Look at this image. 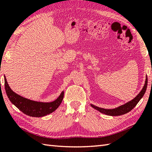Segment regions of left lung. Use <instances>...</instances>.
<instances>
[{"instance_id": "left-lung-1", "label": "left lung", "mask_w": 152, "mask_h": 152, "mask_svg": "<svg viewBox=\"0 0 152 152\" xmlns=\"http://www.w3.org/2000/svg\"><path fill=\"white\" fill-rule=\"evenodd\" d=\"M148 86V78L147 76L145 77V81L144 87L142 88V90L140 91V93L136 96L133 99L129 101L127 103L123 104L121 106H118V107H116L115 109H104L102 107H99L96 106L91 104V106L92 107L94 108L95 109L97 110L98 111H99L102 113L105 114L109 116H119L124 114H126L127 113L131 111L132 109L135 107V106L137 105V103L140 102L142 97L144 96L145 91H146Z\"/></svg>"}]
</instances>
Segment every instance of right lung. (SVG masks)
I'll use <instances>...</instances> for the list:
<instances>
[{
	"mask_svg": "<svg viewBox=\"0 0 152 152\" xmlns=\"http://www.w3.org/2000/svg\"><path fill=\"white\" fill-rule=\"evenodd\" d=\"M4 87L6 93L11 103L24 114L34 117H42L54 112L61 105L64 97V91H62L57 99L51 102H35L26 99L11 90L5 76Z\"/></svg>",
	"mask_w": 152,
	"mask_h": 152,
	"instance_id": "obj_1",
	"label": "right lung"
}]
</instances>
